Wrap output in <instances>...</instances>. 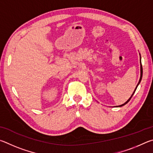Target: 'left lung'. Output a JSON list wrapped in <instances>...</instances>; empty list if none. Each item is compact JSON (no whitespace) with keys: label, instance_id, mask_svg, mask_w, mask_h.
I'll use <instances>...</instances> for the list:
<instances>
[{"label":"left lung","instance_id":"1","mask_svg":"<svg viewBox=\"0 0 153 153\" xmlns=\"http://www.w3.org/2000/svg\"><path fill=\"white\" fill-rule=\"evenodd\" d=\"M140 79H139L138 83V85H136V88H135L134 91V92H133V93L132 94V95H131V97H130L129 99H128V100H127V101H126V102H125L124 103H123V104H122V105H118V106H114V107H122V106H123V105H126V103H128V102H129V101L131 100V98H132V97L133 96V95L134 94V93H135V91H136V89H137V87L138 86V85L140 84V81H141V80H142V77H143V66H142V63H141V56H140Z\"/></svg>","mask_w":153,"mask_h":153}]
</instances>
